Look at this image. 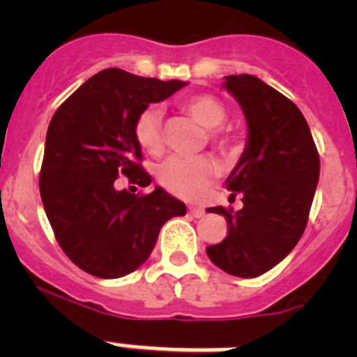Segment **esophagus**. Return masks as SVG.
Returning <instances> with one entry per match:
<instances>
[{
	"instance_id": "1",
	"label": "esophagus",
	"mask_w": 357,
	"mask_h": 357,
	"mask_svg": "<svg viewBox=\"0 0 357 357\" xmlns=\"http://www.w3.org/2000/svg\"><path fill=\"white\" fill-rule=\"evenodd\" d=\"M189 213L193 214L195 218H202L206 214V209L204 207H189Z\"/></svg>"
}]
</instances>
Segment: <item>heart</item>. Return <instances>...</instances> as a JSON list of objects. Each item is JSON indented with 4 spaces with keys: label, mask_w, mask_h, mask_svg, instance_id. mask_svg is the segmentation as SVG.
<instances>
[{
    "label": "heart",
    "mask_w": 357,
    "mask_h": 357,
    "mask_svg": "<svg viewBox=\"0 0 357 357\" xmlns=\"http://www.w3.org/2000/svg\"><path fill=\"white\" fill-rule=\"evenodd\" d=\"M184 109L191 118L197 119L206 128H218L227 118L223 103L211 94L189 98L185 100ZM134 135L137 144L151 155L162 151V112L159 107H148L137 116L134 123ZM209 139L222 150H227L232 144V137L222 130H211ZM214 173L216 166L209 157H169L157 169V176L164 188L176 197L189 198V200L198 198L204 193L207 184L213 181Z\"/></svg>",
    "instance_id": "b5f03b06"
}]
</instances>
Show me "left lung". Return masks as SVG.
Listing matches in <instances>:
<instances>
[{
  "instance_id": "8db88e82",
  "label": "left lung",
  "mask_w": 357,
  "mask_h": 357,
  "mask_svg": "<svg viewBox=\"0 0 357 357\" xmlns=\"http://www.w3.org/2000/svg\"><path fill=\"white\" fill-rule=\"evenodd\" d=\"M248 125L241 159L225 181L243 209L223 214L229 234L207 247L209 259L230 275L252 279L272 270L295 248L307 225L320 176V157L298 107L252 75L225 77Z\"/></svg>"
}]
</instances>
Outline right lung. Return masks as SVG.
Segmentation results:
<instances>
[{"label":"right lung","mask_w":357,"mask_h":357,"mask_svg":"<svg viewBox=\"0 0 357 357\" xmlns=\"http://www.w3.org/2000/svg\"><path fill=\"white\" fill-rule=\"evenodd\" d=\"M185 82L103 69L82 84L50 121L39 189L55 238L73 263L100 279L128 275L150 257L160 227L184 216V202L162 188L116 189L118 176L150 185L134 123L150 103Z\"/></svg>","instance_id":"right-lung-1"}]
</instances>
